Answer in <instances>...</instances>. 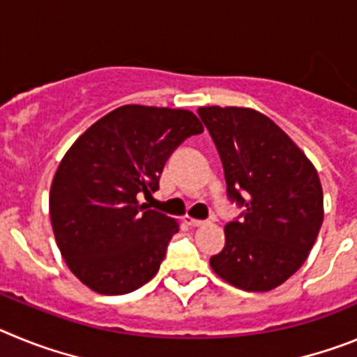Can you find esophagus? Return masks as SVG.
<instances>
[{"label": "esophagus", "instance_id": "obj_1", "mask_svg": "<svg viewBox=\"0 0 357 357\" xmlns=\"http://www.w3.org/2000/svg\"><path fill=\"white\" fill-rule=\"evenodd\" d=\"M182 222L188 223V225H191V227H200V225H206L207 223V222H204V220H197V218L189 216V214H184V216H182Z\"/></svg>", "mask_w": 357, "mask_h": 357}]
</instances>
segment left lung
<instances>
[{
	"label": "left lung",
	"mask_w": 357,
	"mask_h": 357,
	"mask_svg": "<svg viewBox=\"0 0 357 357\" xmlns=\"http://www.w3.org/2000/svg\"><path fill=\"white\" fill-rule=\"evenodd\" d=\"M218 148L230 200L245 218L225 225L211 268L245 291H270L307 259L324 222L317 168L268 116L248 107H200Z\"/></svg>",
	"instance_id": "8db88e82"
}]
</instances>
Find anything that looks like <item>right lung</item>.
<instances>
[{"label": "right lung", "instance_id": "right-lung-1", "mask_svg": "<svg viewBox=\"0 0 357 357\" xmlns=\"http://www.w3.org/2000/svg\"><path fill=\"white\" fill-rule=\"evenodd\" d=\"M202 132L191 110L123 105L66 151L50 189V218L56 247L82 284L125 295L159 272L178 222L137 197L159 189L172 151Z\"/></svg>", "mask_w": 357, "mask_h": 357}]
</instances>
